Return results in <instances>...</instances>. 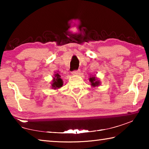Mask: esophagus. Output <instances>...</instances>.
<instances>
[{
  "label": "esophagus",
  "instance_id": "1",
  "mask_svg": "<svg viewBox=\"0 0 149 149\" xmlns=\"http://www.w3.org/2000/svg\"><path fill=\"white\" fill-rule=\"evenodd\" d=\"M80 73V70H75V71L72 72V74L73 75H78Z\"/></svg>",
  "mask_w": 149,
  "mask_h": 149
}]
</instances>
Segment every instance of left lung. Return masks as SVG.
<instances>
[{"label":"left lung","mask_w":149,"mask_h":149,"mask_svg":"<svg viewBox=\"0 0 149 149\" xmlns=\"http://www.w3.org/2000/svg\"><path fill=\"white\" fill-rule=\"evenodd\" d=\"M89 81L91 84V86L94 87H98L100 84L99 80H98V79L95 75H93V76L92 75V76H91V77L89 78Z\"/></svg>","instance_id":"obj_1"}]
</instances>
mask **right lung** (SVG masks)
<instances>
[{
  "instance_id": "right-lung-1",
  "label": "right lung",
  "mask_w": 149,
  "mask_h": 149,
  "mask_svg": "<svg viewBox=\"0 0 149 149\" xmlns=\"http://www.w3.org/2000/svg\"><path fill=\"white\" fill-rule=\"evenodd\" d=\"M63 85V81L61 79V76L58 74H54V77L52 79V83L51 84V87L52 89H56L62 87Z\"/></svg>"
}]
</instances>
